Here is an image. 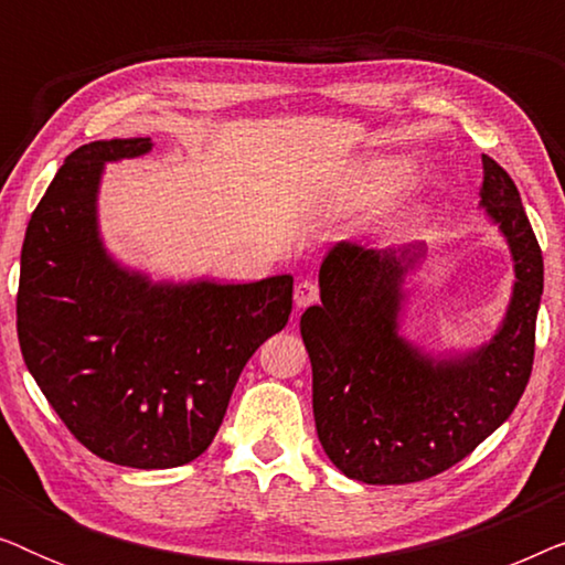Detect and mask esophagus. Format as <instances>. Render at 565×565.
<instances>
[{
  "label": "esophagus",
  "mask_w": 565,
  "mask_h": 565,
  "mask_svg": "<svg viewBox=\"0 0 565 565\" xmlns=\"http://www.w3.org/2000/svg\"><path fill=\"white\" fill-rule=\"evenodd\" d=\"M319 300V285L313 280H300L296 285V308H308Z\"/></svg>",
  "instance_id": "esophagus-1"
}]
</instances>
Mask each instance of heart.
Wrapping results in <instances>:
<instances>
[{"label":"heart","instance_id":"obj_1","mask_svg":"<svg viewBox=\"0 0 565 565\" xmlns=\"http://www.w3.org/2000/svg\"><path fill=\"white\" fill-rule=\"evenodd\" d=\"M412 180V169L404 161L383 159V161H367L354 169L344 188L339 190L334 200L337 211H370V207L385 203V200L396 195L404 184Z\"/></svg>","mask_w":565,"mask_h":565}]
</instances>
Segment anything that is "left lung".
Instances as JSON below:
<instances>
[{"instance_id":"1","label":"left lung","mask_w":565,"mask_h":565,"mask_svg":"<svg viewBox=\"0 0 565 565\" xmlns=\"http://www.w3.org/2000/svg\"><path fill=\"white\" fill-rule=\"evenodd\" d=\"M481 207L512 252L514 288L489 342L431 354L401 334L406 275L427 244L339 242L319 269L321 306L300 316L323 452L354 481L414 483L452 468L514 412L535 358L543 252L516 184L483 153Z\"/></svg>"}]
</instances>
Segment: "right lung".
Returning a JSON list of instances; mask_svg holds the SVG:
<instances>
[{"mask_svg": "<svg viewBox=\"0 0 565 565\" xmlns=\"http://www.w3.org/2000/svg\"><path fill=\"white\" fill-rule=\"evenodd\" d=\"M151 149L110 138L68 153L28 223L18 290L22 358L53 412L97 458L141 470L207 450L246 360L292 308L290 275L153 282L110 257L105 164Z\"/></svg>", "mask_w": 565, "mask_h": 565, "instance_id": "right-lung-1", "label": "right lung"}]
</instances>
